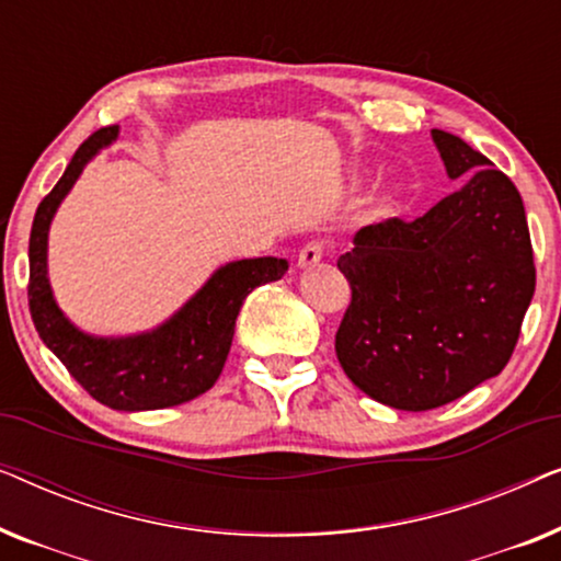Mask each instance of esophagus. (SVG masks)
<instances>
[{
	"instance_id": "esophagus-1",
	"label": "esophagus",
	"mask_w": 561,
	"mask_h": 561,
	"mask_svg": "<svg viewBox=\"0 0 561 561\" xmlns=\"http://www.w3.org/2000/svg\"><path fill=\"white\" fill-rule=\"evenodd\" d=\"M324 252H327V244L321 242V240H311V242H306L304 248H301V252H298V265L301 267H311V265H317L321 257H324Z\"/></svg>"
}]
</instances>
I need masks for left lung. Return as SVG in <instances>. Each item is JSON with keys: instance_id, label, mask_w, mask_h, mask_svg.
I'll list each match as a JSON object with an SVG mask.
<instances>
[{"instance_id": "obj_1", "label": "left lung", "mask_w": 561, "mask_h": 561, "mask_svg": "<svg viewBox=\"0 0 561 561\" xmlns=\"http://www.w3.org/2000/svg\"><path fill=\"white\" fill-rule=\"evenodd\" d=\"M432 137L462 188L413 221L363 227L336 260L352 288L336 359L363 393L401 411L439 409L495 378L536 288L518 188L462 137Z\"/></svg>"}]
</instances>
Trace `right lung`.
Instances as JSON below:
<instances>
[{"label": "right lung", "instance_id": "add662e5", "mask_svg": "<svg viewBox=\"0 0 561 561\" xmlns=\"http://www.w3.org/2000/svg\"><path fill=\"white\" fill-rule=\"evenodd\" d=\"M117 137V125L96 129L81 142L66 173L37 206L30 232V317L53 355L99 403L117 411H156L186 403L217 382L232 347L242 301L263 283L280 280V257L237 260L219 267L209 283L163 327L148 334L96 340L76 329L53 301L48 286V227L83 165Z\"/></svg>", "mask_w": 561, "mask_h": 561}]
</instances>
